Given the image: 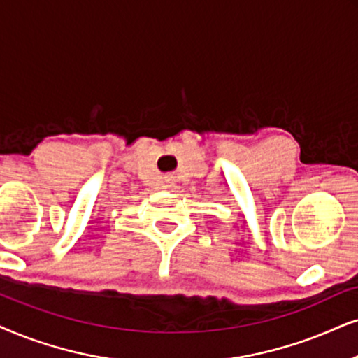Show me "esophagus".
<instances>
[{
	"label": "esophagus",
	"instance_id": "obj_1",
	"mask_svg": "<svg viewBox=\"0 0 358 358\" xmlns=\"http://www.w3.org/2000/svg\"><path fill=\"white\" fill-rule=\"evenodd\" d=\"M169 183H170V185H169V187H171V183H173V182H171V180H169Z\"/></svg>",
	"mask_w": 358,
	"mask_h": 358
}]
</instances>
